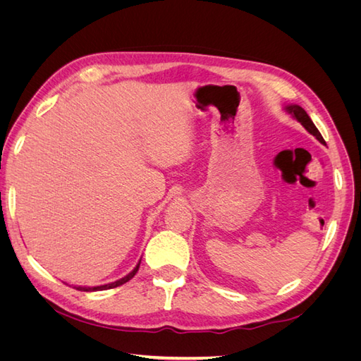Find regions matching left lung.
<instances>
[{"label":"left lung","instance_id":"8db88e82","mask_svg":"<svg viewBox=\"0 0 361 361\" xmlns=\"http://www.w3.org/2000/svg\"><path fill=\"white\" fill-rule=\"evenodd\" d=\"M286 111H289L295 118H297L298 122H300L305 129H307L313 137H316V138H318V140L321 141L322 145H325V140L322 138V135H321V133L318 130V128L314 126V123L312 122V118L309 117V114L305 113L300 105H288V106H286Z\"/></svg>","mask_w":361,"mask_h":361}]
</instances>
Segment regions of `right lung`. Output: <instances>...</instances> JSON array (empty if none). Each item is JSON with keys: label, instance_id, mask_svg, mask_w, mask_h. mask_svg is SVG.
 I'll return each instance as SVG.
<instances>
[{"label": "right lung", "instance_id": "obj_1", "mask_svg": "<svg viewBox=\"0 0 361 361\" xmlns=\"http://www.w3.org/2000/svg\"><path fill=\"white\" fill-rule=\"evenodd\" d=\"M138 268H140V262H138V265H137L133 271H130L126 277L120 279V280H117V281H114V283H108V285H104V286H96V288H81V286H78L76 289H78V290H84V292H92V290H106V289H113V288H117V286H122V285H125L126 281H129L130 279H133V277L137 274Z\"/></svg>", "mask_w": 361, "mask_h": 361}]
</instances>
